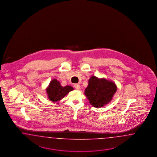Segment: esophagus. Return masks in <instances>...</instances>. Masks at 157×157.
Segmentation results:
<instances>
[{
  "label": "esophagus",
  "instance_id": "1",
  "mask_svg": "<svg viewBox=\"0 0 157 157\" xmlns=\"http://www.w3.org/2000/svg\"><path fill=\"white\" fill-rule=\"evenodd\" d=\"M74 87H75V88L76 89V90H80V89H81V86L79 85H78V84H75L74 85Z\"/></svg>",
  "mask_w": 157,
  "mask_h": 157
}]
</instances>
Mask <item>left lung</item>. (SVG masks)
Returning <instances> with one entry per match:
<instances>
[{"instance_id": "1", "label": "left lung", "mask_w": 157, "mask_h": 157, "mask_svg": "<svg viewBox=\"0 0 157 157\" xmlns=\"http://www.w3.org/2000/svg\"><path fill=\"white\" fill-rule=\"evenodd\" d=\"M117 87L113 81L105 78L91 76L84 94L89 103L95 108H101L112 100Z\"/></svg>"}]
</instances>
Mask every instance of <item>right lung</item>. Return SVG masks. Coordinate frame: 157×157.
Instances as JSON below:
<instances>
[{
	"label": "right lung",
	"instance_id": "obj_1",
	"mask_svg": "<svg viewBox=\"0 0 157 157\" xmlns=\"http://www.w3.org/2000/svg\"><path fill=\"white\" fill-rule=\"evenodd\" d=\"M74 90V87L71 86H62L60 82L55 78L50 82L45 89L48 99L53 102L60 101Z\"/></svg>",
	"mask_w": 157,
	"mask_h": 157
}]
</instances>
